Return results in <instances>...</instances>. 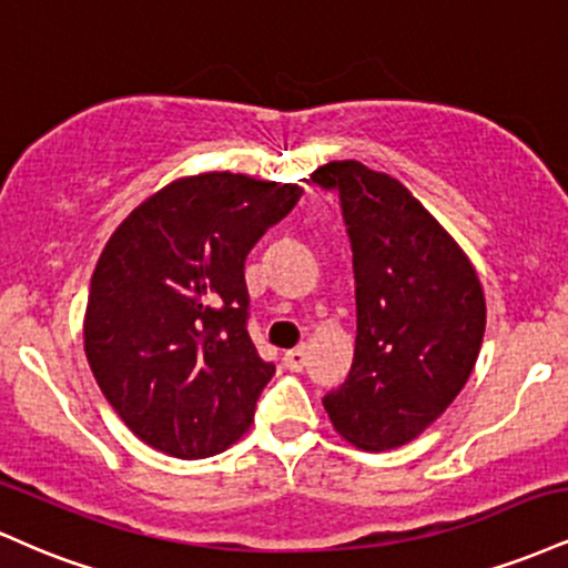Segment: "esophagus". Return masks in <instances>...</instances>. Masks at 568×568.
Listing matches in <instances>:
<instances>
[{
  "label": "esophagus",
  "instance_id": "obj_1",
  "mask_svg": "<svg viewBox=\"0 0 568 568\" xmlns=\"http://www.w3.org/2000/svg\"><path fill=\"white\" fill-rule=\"evenodd\" d=\"M283 363L285 368L291 371H302L306 366V347H296V349H288L283 355Z\"/></svg>",
  "mask_w": 568,
  "mask_h": 568
}]
</instances>
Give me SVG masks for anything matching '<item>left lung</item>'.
<instances>
[{
    "label": "left lung",
    "mask_w": 568,
    "mask_h": 568,
    "mask_svg": "<svg viewBox=\"0 0 568 568\" xmlns=\"http://www.w3.org/2000/svg\"><path fill=\"white\" fill-rule=\"evenodd\" d=\"M312 181L342 202L357 304L349 376L323 406L357 448H397L470 379L486 331L484 288L452 234L393 175L342 160Z\"/></svg>",
    "instance_id": "8db88e82"
}]
</instances>
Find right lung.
Wrapping results in <instances>:
<instances>
[{"instance_id": "obj_1", "label": "right lung", "mask_w": 568, "mask_h": 568, "mask_svg": "<svg viewBox=\"0 0 568 568\" xmlns=\"http://www.w3.org/2000/svg\"><path fill=\"white\" fill-rule=\"evenodd\" d=\"M302 186L200 173L143 200L98 258L84 355L146 446L179 459L230 448L275 374L247 336L245 258Z\"/></svg>"}]
</instances>
